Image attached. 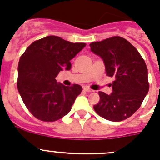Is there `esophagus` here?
Here are the masks:
<instances>
[{"mask_svg":"<svg viewBox=\"0 0 160 160\" xmlns=\"http://www.w3.org/2000/svg\"><path fill=\"white\" fill-rule=\"evenodd\" d=\"M84 90L85 91V92H93V90H92L91 88H88V87H84Z\"/></svg>","mask_w":160,"mask_h":160,"instance_id":"1","label":"esophagus"}]
</instances>
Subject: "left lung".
Returning a JSON list of instances; mask_svg holds the SVG:
<instances>
[{"mask_svg": "<svg viewBox=\"0 0 160 160\" xmlns=\"http://www.w3.org/2000/svg\"><path fill=\"white\" fill-rule=\"evenodd\" d=\"M102 59L107 76L115 78L112 92H99L100 101L93 109L104 119L119 122L128 119L141 107L148 93V70L138 51L130 42L114 37L89 45Z\"/></svg>", "mask_w": 160, "mask_h": 160, "instance_id": "8db88e82", "label": "left lung"}]
</instances>
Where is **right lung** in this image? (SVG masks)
Returning a JSON list of instances; mask_svg holds the SVG:
<instances>
[{
    "label": "right lung",
    "instance_id": "obj_1",
    "mask_svg": "<svg viewBox=\"0 0 160 160\" xmlns=\"http://www.w3.org/2000/svg\"><path fill=\"white\" fill-rule=\"evenodd\" d=\"M86 44L72 43L49 36L28 46L20 58L17 87L27 108L37 119L52 122L72 109L82 87L57 82L59 72L71 69V60Z\"/></svg>",
    "mask_w": 160,
    "mask_h": 160
}]
</instances>
